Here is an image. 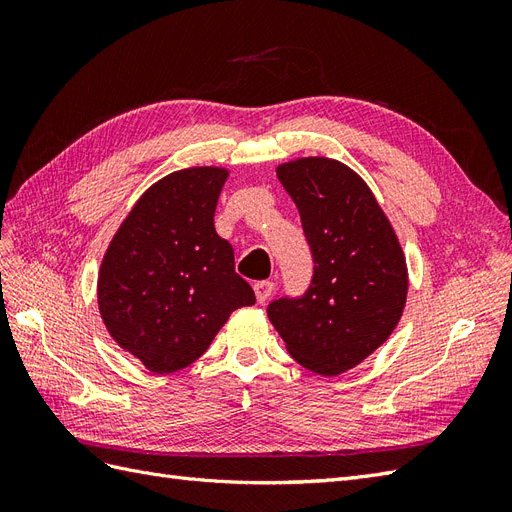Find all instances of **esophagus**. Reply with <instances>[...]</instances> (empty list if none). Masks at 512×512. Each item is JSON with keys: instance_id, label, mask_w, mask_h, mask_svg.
Returning <instances> with one entry per match:
<instances>
[{"instance_id": "obj_1", "label": "esophagus", "mask_w": 512, "mask_h": 512, "mask_svg": "<svg viewBox=\"0 0 512 512\" xmlns=\"http://www.w3.org/2000/svg\"><path fill=\"white\" fill-rule=\"evenodd\" d=\"M273 290H275V284H273L271 280H262V282H256V284H254L256 301H258V303H265V301H269V297H271V294H273Z\"/></svg>"}]
</instances>
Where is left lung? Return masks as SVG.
Returning <instances> with one entry per match:
<instances>
[{"label": "left lung", "mask_w": 512, "mask_h": 512, "mask_svg": "<svg viewBox=\"0 0 512 512\" xmlns=\"http://www.w3.org/2000/svg\"><path fill=\"white\" fill-rule=\"evenodd\" d=\"M275 173L299 209L314 280L301 299L273 301L267 314L294 361L333 378L395 331L408 299L406 254L374 192L350 166L309 156Z\"/></svg>", "instance_id": "obj_1"}]
</instances>
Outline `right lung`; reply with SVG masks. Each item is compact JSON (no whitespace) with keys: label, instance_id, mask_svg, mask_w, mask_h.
<instances>
[{"label":"right lung","instance_id":"add662e5","mask_svg":"<svg viewBox=\"0 0 512 512\" xmlns=\"http://www.w3.org/2000/svg\"><path fill=\"white\" fill-rule=\"evenodd\" d=\"M230 170L192 166L156 181L108 243L98 309L119 348L153 374L192 365L235 309L254 305L213 215Z\"/></svg>","mask_w":512,"mask_h":512}]
</instances>
